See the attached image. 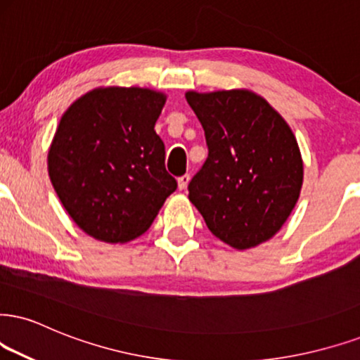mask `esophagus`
<instances>
[{"instance_id": "esophagus-1", "label": "esophagus", "mask_w": 360, "mask_h": 360, "mask_svg": "<svg viewBox=\"0 0 360 360\" xmlns=\"http://www.w3.org/2000/svg\"><path fill=\"white\" fill-rule=\"evenodd\" d=\"M188 181H190V175L188 173H185V175L179 176V188L180 190H185L188 187Z\"/></svg>"}]
</instances>
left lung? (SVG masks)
<instances>
[{
  "mask_svg": "<svg viewBox=\"0 0 360 360\" xmlns=\"http://www.w3.org/2000/svg\"><path fill=\"white\" fill-rule=\"evenodd\" d=\"M208 157L188 198L208 230L230 247L250 248L281 230L299 200L304 163L287 122L248 90L187 91Z\"/></svg>",
  "mask_w": 360,
  "mask_h": 360,
  "instance_id": "1",
  "label": "left lung"
}]
</instances>
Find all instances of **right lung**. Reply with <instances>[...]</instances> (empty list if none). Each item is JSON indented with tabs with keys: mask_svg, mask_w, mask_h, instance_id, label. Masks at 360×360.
I'll return each instance as SVG.
<instances>
[{
	"mask_svg": "<svg viewBox=\"0 0 360 360\" xmlns=\"http://www.w3.org/2000/svg\"><path fill=\"white\" fill-rule=\"evenodd\" d=\"M165 100L148 88H95L60 120L48 152L50 180L75 224L96 240L140 237L176 190L155 131Z\"/></svg>",
	"mask_w": 360,
	"mask_h": 360,
	"instance_id": "1",
	"label": "right lung"
}]
</instances>
